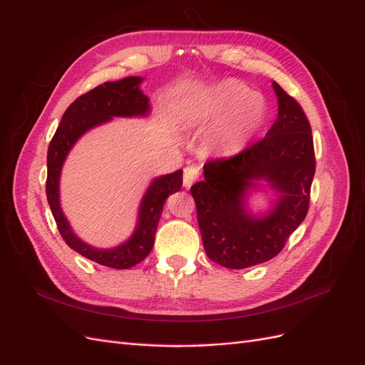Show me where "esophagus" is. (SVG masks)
Segmentation results:
<instances>
[{"label": "esophagus", "mask_w": 365, "mask_h": 365, "mask_svg": "<svg viewBox=\"0 0 365 365\" xmlns=\"http://www.w3.org/2000/svg\"><path fill=\"white\" fill-rule=\"evenodd\" d=\"M197 178H200V168H197V165H189V168L184 169L182 182H184L185 189H190L192 184H193Z\"/></svg>", "instance_id": "34e87169"}]
</instances>
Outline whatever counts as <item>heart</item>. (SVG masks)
Listing matches in <instances>:
<instances>
[{
    "mask_svg": "<svg viewBox=\"0 0 365 365\" xmlns=\"http://www.w3.org/2000/svg\"><path fill=\"white\" fill-rule=\"evenodd\" d=\"M267 113L263 96L239 81H224L197 98L190 118L201 126L216 125L208 138L210 145L222 153H235L260 129Z\"/></svg>",
    "mask_w": 365,
    "mask_h": 365,
    "instance_id": "1",
    "label": "heart"
}]
</instances>
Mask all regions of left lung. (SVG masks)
Listing matches in <instances>:
<instances>
[{
	"mask_svg": "<svg viewBox=\"0 0 365 365\" xmlns=\"http://www.w3.org/2000/svg\"><path fill=\"white\" fill-rule=\"evenodd\" d=\"M279 114L260 141L237 155L204 164V181L192 185L204 250L230 269L268 262L283 250L309 208L315 175L311 125L302 106L272 82ZM264 180L276 200L252 215L247 197Z\"/></svg>",
	"mask_w": 365,
	"mask_h": 365,
	"instance_id": "obj_1",
	"label": "left lung"
}]
</instances>
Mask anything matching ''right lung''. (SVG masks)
<instances>
[{"instance_id": "obj_1", "label": "right lung", "mask_w": 365, "mask_h": 365, "mask_svg": "<svg viewBox=\"0 0 365 365\" xmlns=\"http://www.w3.org/2000/svg\"><path fill=\"white\" fill-rule=\"evenodd\" d=\"M141 82L143 77L130 76L121 81L105 82L77 97L62 115L47 153V200L65 244L83 257L114 269L132 268L148 257L153 247L164 202L169 195L181 189L182 170L152 180L140 202L134 233L114 248H96L76 236L61 208L59 181L65 160L85 132L108 123L114 117H146L150 113L149 97L140 90Z\"/></svg>"}]
</instances>
